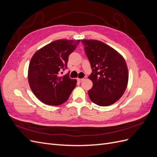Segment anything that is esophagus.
<instances>
[{
	"label": "esophagus",
	"instance_id": "obj_1",
	"mask_svg": "<svg viewBox=\"0 0 157 157\" xmlns=\"http://www.w3.org/2000/svg\"><path fill=\"white\" fill-rule=\"evenodd\" d=\"M86 77H84V78H77V80H78V81L79 82H82V81H83V80L85 79V78H86Z\"/></svg>",
	"mask_w": 157,
	"mask_h": 157
}]
</instances>
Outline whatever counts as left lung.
<instances>
[{"label":"left lung","mask_w":157,"mask_h":157,"mask_svg":"<svg viewBox=\"0 0 157 157\" xmlns=\"http://www.w3.org/2000/svg\"><path fill=\"white\" fill-rule=\"evenodd\" d=\"M92 69L88 78L93 82L88 90L91 101L109 106L119 99L126 89L128 71L124 58L115 49L97 40H81Z\"/></svg>","instance_id":"8db88e82"}]
</instances>
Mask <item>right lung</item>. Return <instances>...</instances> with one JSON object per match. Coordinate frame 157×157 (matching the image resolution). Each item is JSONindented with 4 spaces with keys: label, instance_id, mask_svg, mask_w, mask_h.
<instances>
[{
    "label": "right lung",
    "instance_id": "obj_1",
    "mask_svg": "<svg viewBox=\"0 0 157 157\" xmlns=\"http://www.w3.org/2000/svg\"><path fill=\"white\" fill-rule=\"evenodd\" d=\"M80 41L55 40L33 56L28 69V81L33 94L42 103L59 105L68 99L77 80L69 78V72L63 77H59V73L67 67L69 56Z\"/></svg>",
    "mask_w": 157,
    "mask_h": 157
}]
</instances>
